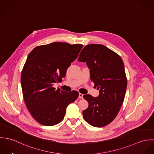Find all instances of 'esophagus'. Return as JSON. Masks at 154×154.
I'll list each match as a JSON object with an SVG mask.
<instances>
[{
	"label": "esophagus",
	"instance_id": "1",
	"mask_svg": "<svg viewBox=\"0 0 154 154\" xmlns=\"http://www.w3.org/2000/svg\"><path fill=\"white\" fill-rule=\"evenodd\" d=\"M83 96H84V95L82 94H81V93L79 94V98H83Z\"/></svg>",
	"mask_w": 154,
	"mask_h": 154
}]
</instances>
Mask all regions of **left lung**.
Segmentation results:
<instances>
[{
    "instance_id": "8db88e82",
    "label": "left lung",
    "mask_w": 154,
    "mask_h": 154,
    "mask_svg": "<svg viewBox=\"0 0 154 154\" xmlns=\"http://www.w3.org/2000/svg\"><path fill=\"white\" fill-rule=\"evenodd\" d=\"M79 62H85L90 78L100 89L98 97L84 95L89 104L82 111L85 120L92 126L101 128L116 118L125 97L127 78L121 57L102 44H89L81 51Z\"/></svg>"
}]
</instances>
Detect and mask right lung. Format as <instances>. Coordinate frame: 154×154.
I'll return each instance as SVG.
<instances>
[{
    "label": "right lung",
    "instance_id": "add662e5",
    "mask_svg": "<svg viewBox=\"0 0 154 154\" xmlns=\"http://www.w3.org/2000/svg\"><path fill=\"white\" fill-rule=\"evenodd\" d=\"M82 44L54 42L35 47L23 67L21 82L25 105L41 125L53 126L64 118L67 106L78 97L76 91L66 92L53 87L66 76Z\"/></svg>",
    "mask_w": 154,
    "mask_h": 154
}]
</instances>
